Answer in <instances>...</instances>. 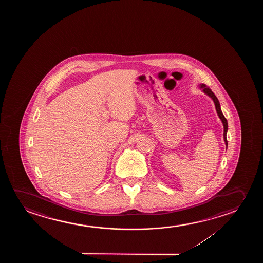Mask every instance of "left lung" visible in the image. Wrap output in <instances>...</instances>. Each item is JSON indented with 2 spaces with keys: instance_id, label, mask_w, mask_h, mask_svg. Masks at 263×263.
<instances>
[{
  "instance_id": "left-lung-1",
  "label": "left lung",
  "mask_w": 263,
  "mask_h": 263,
  "mask_svg": "<svg viewBox=\"0 0 263 263\" xmlns=\"http://www.w3.org/2000/svg\"><path fill=\"white\" fill-rule=\"evenodd\" d=\"M199 88L203 90V91L205 92L206 95H209V97L212 99L213 101H214V103H215V106H216V112H217V114L219 116L220 119H221V121L223 123V140H224V143H226V145H227V129H228V125H227V120L226 118H224V116H223V112L221 110V107H220L219 101H218V99L216 98V95L214 94L212 90L209 89V87L205 86V84L204 83H202L199 85Z\"/></svg>"
}]
</instances>
